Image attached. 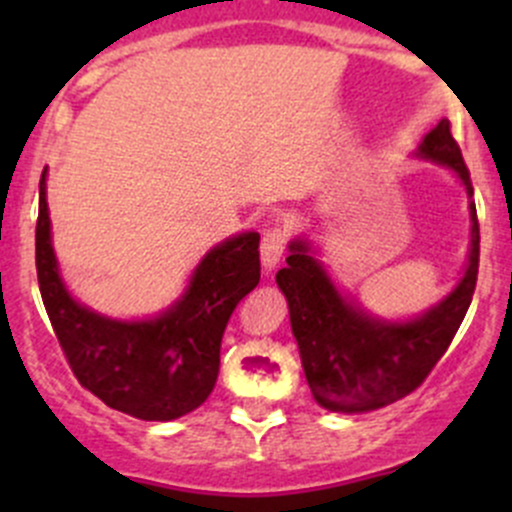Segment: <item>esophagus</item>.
<instances>
[{"instance_id": "1", "label": "esophagus", "mask_w": 512, "mask_h": 512, "mask_svg": "<svg viewBox=\"0 0 512 512\" xmlns=\"http://www.w3.org/2000/svg\"><path fill=\"white\" fill-rule=\"evenodd\" d=\"M285 247H287V232L280 230V227H272L262 235L260 242V255H262V267L267 272L275 270L280 265L282 255H285Z\"/></svg>"}]
</instances>
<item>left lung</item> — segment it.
Instances as JSON below:
<instances>
[{"label":"left lung","mask_w":512,"mask_h":512,"mask_svg":"<svg viewBox=\"0 0 512 512\" xmlns=\"http://www.w3.org/2000/svg\"><path fill=\"white\" fill-rule=\"evenodd\" d=\"M418 156L448 165L471 198V173L446 118L426 133ZM471 223V255L463 280L443 302L411 322L369 317L339 294L322 262L309 255L307 242L294 240L289 245L287 267L277 272V285L287 297L304 376L319 406L337 414H364L404 399L423 384L451 347L476 292V203H471Z\"/></svg>","instance_id":"1"}]
</instances>
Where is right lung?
<instances>
[{"mask_svg": "<svg viewBox=\"0 0 512 512\" xmlns=\"http://www.w3.org/2000/svg\"><path fill=\"white\" fill-rule=\"evenodd\" d=\"M257 247V232L220 242L195 267L183 297L156 319L101 317L76 302L61 282L51 247L46 170L41 173L36 277L46 314L79 384L128 416L173 421L208 399L218 381L227 319L260 282Z\"/></svg>", "mask_w": 512, "mask_h": 512, "instance_id": "1", "label": "right lung"}]
</instances>
